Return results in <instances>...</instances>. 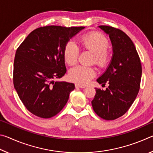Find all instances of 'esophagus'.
I'll use <instances>...</instances> for the list:
<instances>
[{
    "label": "esophagus",
    "mask_w": 153,
    "mask_h": 153,
    "mask_svg": "<svg viewBox=\"0 0 153 153\" xmlns=\"http://www.w3.org/2000/svg\"><path fill=\"white\" fill-rule=\"evenodd\" d=\"M76 88H84L86 86H84V85L82 84H76Z\"/></svg>",
    "instance_id": "esophagus-1"
}]
</instances>
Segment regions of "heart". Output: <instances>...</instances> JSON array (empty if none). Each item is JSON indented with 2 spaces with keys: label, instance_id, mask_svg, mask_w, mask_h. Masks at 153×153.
Instances as JSON below:
<instances>
[{
  "label": "heart",
  "instance_id": "b5f03b06",
  "mask_svg": "<svg viewBox=\"0 0 153 153\" xmlns=\"http://www.w3.org/2000/svg\"><path fill=\"white\" fill-rule=\"evenodd\" d=\"M82 48L93 53L92 63L100 68H105L109 64L111 53L109 42L105 35L99 32H91L82 36L80 39ZM64 59L70 65L77 63L79 55V48L76 43L69 40L66 43L63 51ZM97 75V70L93 67L76 65L69 70V77L71 80L79 84L84 85L89 83Z\"/></svg>",
  "mask_w": 153,
  "mask_h": 153
}]
</instances>
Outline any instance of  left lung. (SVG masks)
Wrapping results in <instances>:
<instances>
[{"instance_id":"1","label":"left lung","mask_w":153,"mask_h":153,"mask_svg":"<svg viewBox=\"0 0 153 153\" xmlns=\"http://www.w3.org/2000/svg\"><path fill=\"white\" fill-rule=\"evenodd\" d=\"M108 34L113 46L110 64L97 81L108 84L105 90L96 88L92 100L94 112L105 120H114L123 115L138 95L142 76L140 59L129 36L117 28L100 25Z\"/></svg>"}]
</instances>
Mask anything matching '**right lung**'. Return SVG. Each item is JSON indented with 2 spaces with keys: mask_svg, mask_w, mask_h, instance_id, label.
<instances>
[{
  "mask_svg": "<svg viewBox=\"0 0 153 153\" xmlns=\"http://www.w3.org/2000/svg\"><path fill=\"white\" fill-rule=\"evenodd\" d=\"M84 27L48 25L32 31L17 49L13 84L27 109L38 117L51 118L63 109L75 85L55 81L66 73V43Z\"/></svg>",
  "mask_w": 153,
  "mask_h": 153,
  "instance_id": "add662e5",
  "label": "right lung"
}]
</instances>
